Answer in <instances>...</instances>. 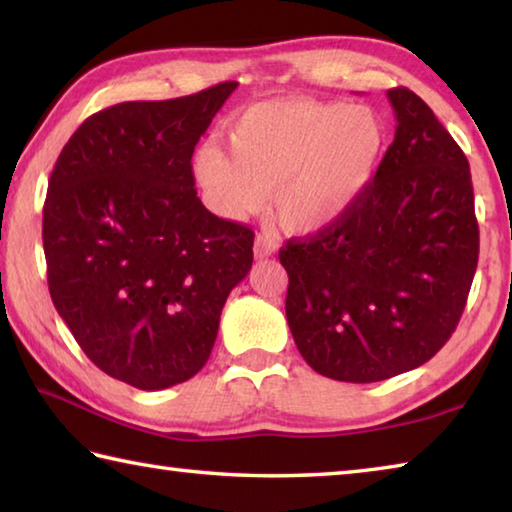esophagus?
Segmentation results:
<instances>
[{
    "label": "esophagus",
    "instance_id": "obj_1",
    "mask_svg": "<svg viewBox=\"0 0 512 512\" xmlns=\"http://www.w3.org/2000/svg\"><path fill=\"white\" fill-rule=\"evenodd\" d=\"M275 253V244L273 241H268L266 237H257L255 239V257L257 259H266Z\"/></svg>",
    "mask_w": 512,
    "mask_h": 512
}]
</instances>
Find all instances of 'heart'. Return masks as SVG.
<instances>
[{
    "label": "heart",
    "mask_w": 512,
    "mask_h": 512,
    "mask_svg": "<svg viewBox=\"0 0 512 512\" xmlns=\"http://www.w3.org/2000/svg\"><path fill=\"white\" fill-rule=\"evenodd\" d=\"M228 149L207 142L192 160L196 185L216 214L244 219L273 194L284 230L316 235L339 223L375 183L388 126L370 106L271 99L230 121Z\"/></svg>",
    "instance_id": "heart-1"
}]
</instances>
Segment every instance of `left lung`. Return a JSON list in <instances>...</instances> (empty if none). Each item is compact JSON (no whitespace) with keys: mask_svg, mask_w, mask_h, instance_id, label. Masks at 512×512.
Segmentation results:
<instances>
[{"mask_svg":"<svg viewBox=\"0 0 512 512\" xmlns=\"http://www.w3.org/2000/svg\"><path fill=\"white\" fill-rule=\"evenodd\" d=\"M395 140L343 219L280 250L287 320L318 375L370 384L422 366L461 320L479 262L470 164L418 94L388 90Z\"/></svg>","mask_w":512,"mask_h":512,"instance_id":"left-lung-1","label":"left lung"}]
</instances>
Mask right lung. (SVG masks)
I'll return each instance as SVG.
<instances>
[{
  "label": "right lung",
  "mask_w": 512,
  "mask_h": 512,
  "mask_svg": "<svg viewBox=\"0 0 512 512\" xmlns=\"http://www.w3.org/2000/svg\"><path fill=\"white\" fill-rule=\"evenodd\" d=\"M235 90L110 106L83 121L51 171V300L94 366L140 391L205 366L225 300L253 266V230L207 210L192 173L194 146Z\"/></svg>",
  "instance_id": "right-lung-1"
}]
</instances>
